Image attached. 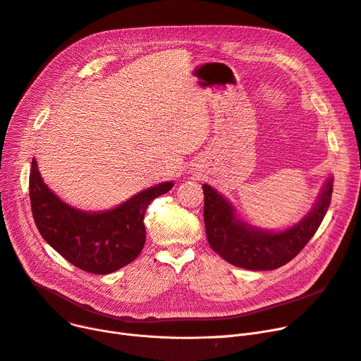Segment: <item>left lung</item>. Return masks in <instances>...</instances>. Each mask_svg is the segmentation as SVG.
Masks as SVG:
<instances>
[{
  "label": "left lung",
  "mask_w": 361,
  "mask_h": 361,
  "mask_svg": "<svg viewBox=\"0 0 361 361\" xmlns=\"http://www.w3.org/2000/svg\"><path fill=\"white\" fill-rule=\"evenodd\" d=\"M203 216L211 247L234 267L250 271H274L293 260L317 231L332 197V178L328 180L314 209L293 228L264 233L250 228L234 216L230 203L211 185H203Z\"/></svg>",
  "instance_id": "8db88e82"
}]
</instances>
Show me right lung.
<instances>
[{
  "label": "right lung",
  "mask_w": 361,
  "mask_h": 361,
  "mask_svg": "<svg viewBox=\"0 0 361 361\" xmlns=\"http://www.w3.org/2000/svg\"><path fill=\"white\" fill-rule=\"evenodd\" d=\"M171 187L173 183H162L116 209L87 214L73 209L49 190L35 159L29 176L32 214L41 235L75 268L94 275L118 271L139 256L146 240L147 206Z\"/></svg>",
  "instance_id": "add662e5"
}]
</instances>
